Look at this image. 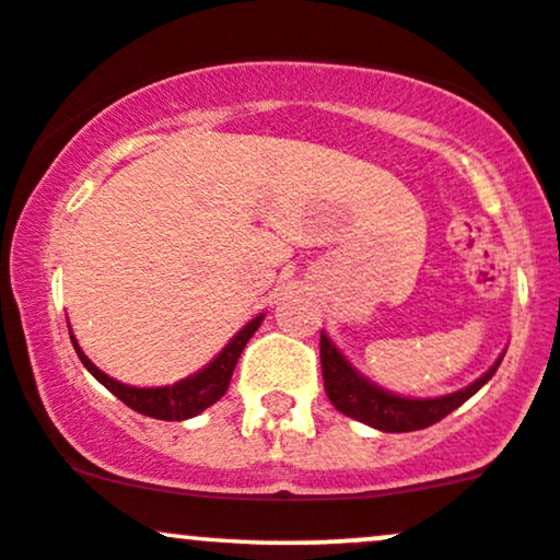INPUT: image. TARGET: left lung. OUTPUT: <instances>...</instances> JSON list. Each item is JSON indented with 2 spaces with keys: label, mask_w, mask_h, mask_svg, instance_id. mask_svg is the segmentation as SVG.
<instances>
[{
  "label": "left lung",
  "mask_w": 560,
  "mask_h": 560,
  "mask_svg": "<svg viewBox=\"0 0 560 560\" xmlns=\"http://www.w3.org/2000/svg\"><path fill=\"white\" fill-rule=\"evenodd\" d=\"M503 354L498 357L488 373H482L467 388H459L446 396H435V399H409V396H399L394 390L381 388L378 383L362 375L347 360L345 352L328 339V334L320 331V368L328 399H331L341 415L365 422V425L375 430H383V433H409V430L435 425L438 420H443L456 407H462L469 396H475L485 383L493 378Z\"/></svg>",
  "instance_id": "left-lung-1"
}]
</instances>
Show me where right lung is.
I'll use <instances>...</instances> for the list:
<instances>
[{
	"label": "right lung",
	"mask_w": 560,
	"mask_h": 560,
	"mask_svg": "<svg viewBox=\"0 0 560 560\" xmlns=\"http://www.w3.org/2000/svg\"><path fill=\"white\" fill-rule=\"evenodd\" d=\"M262 318H266V313L255 315L250 323H245V326H242L240 331L229 339V345L221 349V352L215 354L203 370H198V373H192V375H187V378L172 383V386H156V388L127 386V383L109 378L104 370H98L91 360H88L85 352L78 345L75 334H70V339H72V347H75L80 362H83L88 373H91L93 378L101 383V386L109 388L119 401H125L127 407L135 409V412L145 415V417L179 422V420H190V417L200 415L203 409H208L211 404H215L221 396L226 394L229 381H232L234 368H237L242 349L247 347V341L253 339L255 331H258ZM67 326H70V323H67Z\"/></svg>",
	"instance_id": "right-lung-1"
}]
</instances>
